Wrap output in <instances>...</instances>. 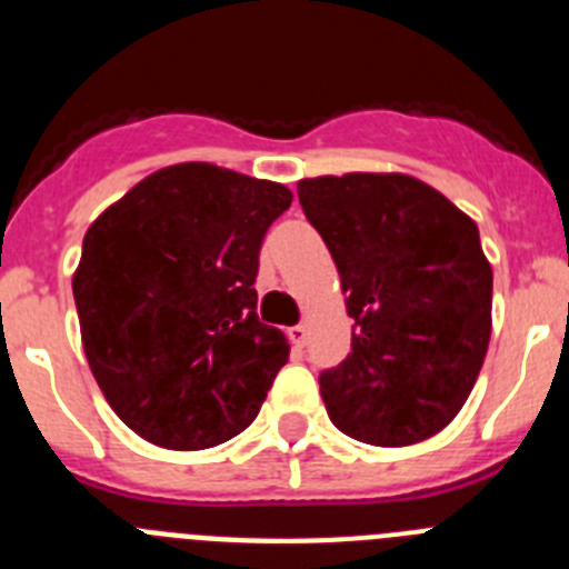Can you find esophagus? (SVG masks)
Returning <instances> with one entry per match:
<instances>
[{"label":"esophagus","mask_w":569,"mask_h":569,"mask_svg":"<svg viewBox=\"0 0 569 569\" xmlns=\"http://www.w3.org/2000/svg\"><path fill=\"white\" fill-rule=\"evenodd\" d=\"M288 336H290V341H293L296 347H305L308 345V325H296V328H290L288 330Z\"/></svg>","instance_id":"34e87169"}]
</instances>
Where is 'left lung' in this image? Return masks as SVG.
<instances>
[{
    "label": "left lung",
    "instance_id": "1",
    "mask_svg": "<svg viewBox=\"0 0 569 569\" xmlns=\"http://www.w3.org/2000/svg\"><path fill=\"white\" fill-rule=\"evenodd\" d=\"M353 316V350L319 376L341 433L405 447L445 430L490 345L492 268L479 228L447 196L405 173L301 179Z\"/></svg>",
    "mask_w": 569,
    "mask_h": 569
}]
</instances>
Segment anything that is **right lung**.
Returning a JSON list of instances; mask_svg holds the SVG:
<instances>
[{"mask_svg":"<svg viewBox=\"0 0 569 569\" xmlns=\"http://www.w3.org/2000/svg\"><path fill=\"white\" fill-rule=\"evenodd\" d=\"M284 184L208 162L156 170L90 224L73 273L93 379L124 425L168 450L239 436L288 361L256 316L261 239Z\"/></svg>","mask_w":569,"mask_h":569,"instance_id":"1","label":"right lung"}]
</instances>
